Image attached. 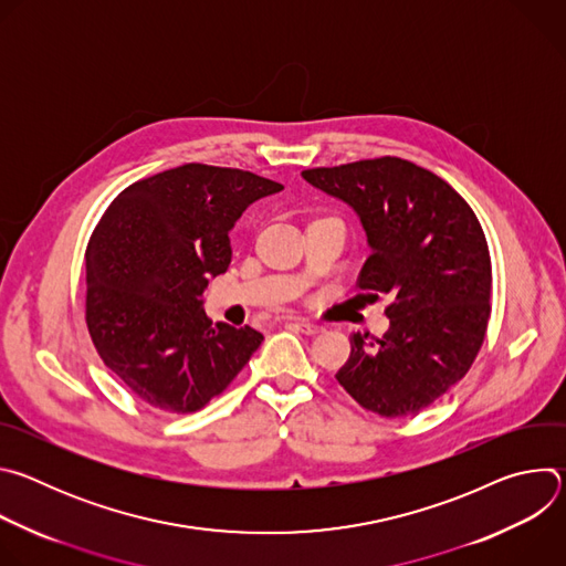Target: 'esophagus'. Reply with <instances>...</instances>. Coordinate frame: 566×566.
Segmentation results:
<instances>
[{"label": "esophagus", "instance_id": "34e87169", "mask_svg": "<svg viewBox=\"0 0 566 566\" xmlns=\"http://www.w3.org/2000/svg\"><path fill=\"white\" fill-rule=\"evenodd\" d=\"M289 327H293V329H297V332H302L306 336H315V334L322 332L319 325H315V322H306V319H291Z\"/></svg>", "mask_w": 566, "mask_h": 566}]
</instances>
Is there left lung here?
I'll list each match as a JSON object with an SVG mask.
<instances>
[{"mask_svg":"<svg viewBox=\"0 0 566 566\" xmlns=\"http://www.w3.org/2000/svg\"><path fill=\"white\" fill-rule=\"evenodd\" d=\"M302 177L356 210L371 249L358 289L389 300L385 336L367 343L354 334L336 378L374 415H417L468 374L486 338V234L450 184L406 158H367Z\"/></svg>","mask_w":566,"mask_h":566,"instance_id":"1","label":"left lung"}]
</instances>
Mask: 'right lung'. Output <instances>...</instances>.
Returning <instances> with one entry per match:
<instances>
[{
  "mask_svg": "<svg viewBox=\"0 0 566 566\" xmlns=\"http://www.w3.org/2000/svg\"><path fill=\"white\" fill-rule=\"evenodd\" d=\"M284 186L247 170L186 164L125 188L87 247L85 319L103 363L147 406L201 410L264 336L208 319L201 293L226 273L234 221Z\"/></svg>",
  "mask_w": 566,
  "mask_h": 566,
  "instance_id": "right-lung-1",
  "label": "right lung"
}]
</instances>
